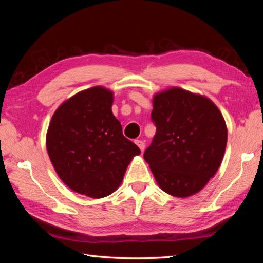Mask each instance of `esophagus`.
I'll list each match as a JSON object with an SVG mask.
<instances>
[{
    "label": "esophagus",
    "instance_id": "esophagus-1",
    "mask_svg": "<svg viewBox=\"0 0 263 263\" xmlns=\"http://www.w3.org/2000/svg\"><path fill=\"white\" fill-rule=\"evenodd\" d=\"M136 143H137V146L140 148L141 152H143V150H144V142L142 140H136Z\"/></svg>",
    "mask_w": 263,
    "mask_h": 263
}]
</instances>
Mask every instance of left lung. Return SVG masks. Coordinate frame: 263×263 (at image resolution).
Here are the masks:
<instances>
[{"label":"left lung","instance_id":"left-lung-1","mask_svg":"<svg viewBox=\"0 0 263 263\" xmlns=\"http://www.w3.org/2000/svg\"><path fill=\"white\" fill-rule=\"evenodd\" d=\"M153 104L156 135L143 158L163 191L187 198L219 168L227 143L225 120L209 98L177 87L156 93Z\"/></svg>","mask_w":263,"mask_h":263}]
</instances>
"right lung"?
Segmentation results:
<instances>
[{
  "label": "right lung",
  "mask_w": 263,
  "mask_h": 263,
  "mask_svg": "<svg viewBox=\"0 0 263 263\" xmlns=\"http://www.w3.org/2000/svg\"><path fill=\"white\" fill-rule=\"evenodd\" d=\"M113 92L92 87L76 93L55 110L46 148L59 177L74 192L93 199L121 185L128 164L141 152L122 133L111 113Z\"/></svg>",
  "instance_id": "add662e5"
}]
</instances>
